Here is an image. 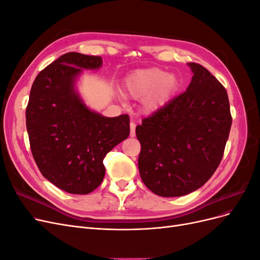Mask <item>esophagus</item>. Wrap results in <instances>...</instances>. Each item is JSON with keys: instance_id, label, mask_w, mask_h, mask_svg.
Returning a JSON list of instances; mask_svg holds the SVG:
<instances>
[{"instance_id": "obj_1", "label": "esophagus", "mask_w": 260, "mask_h": 260, "mask_svg": "<svg viewBox=\"0 0 260 260\" xmlns=\"http://www.w3.org/2000/svg\"><path fill=\"white\" fill-rule=\"evenodd\" d=\"M136 136V123L131 121L130 122V137L133 138Z\"/></svg>"}]
</instances>
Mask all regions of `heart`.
<instances>
[{
	"label": "heart",
	"instance_id": "1",
	"mask_svg": "<svg viewBox=\"0 0 260 260\" xmlns=\"http://www.w3.org/2000/svg\"><path fill=\"white\" fill-rule=\"evenodd\" d=\"M177 86V78L160 68L137 70L127 77L124 83L128 95L136 100L143 99L146 113L156 112L166 105Z\"/></svg>",
	"mask_w": 260,
	"mask_h": 260
}]
</instances>
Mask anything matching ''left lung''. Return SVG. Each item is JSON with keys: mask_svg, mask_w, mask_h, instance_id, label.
Wrapping results in <instances>:
<instances>
[{"mask_svg": "<svg viewBox=\"0 0 260 260\" xmlns=\"http://www.w3.org/2000/svg\"><path fill=\"white\" fill-rule=\"evenodd\" d=\"M193 73L179 94L137 125L139 171L143 183L162 198H176L205 184L222 159L232 124L224 86L208 70Z\"/></svg>", "mask_w": 260, "mask_h": 260, "instance_id": "left-lung-1", "label": "left lung"}]
</instances>
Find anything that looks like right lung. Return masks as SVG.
<instances>
[{"mask_svg": "<svg viewBox=\"0 0 260 260\" xmlns=\"http://www.w3.org/2000/svg\"><path fill=\"white\" fill-rule=\"evenodd\" d=\"M101 56L61 55L41 70L31 86L26 125L39 170L60 190L89 194L105 176L106 154L129 137V116L104 117L85 106L75 90L84 69L102 66Z\"/></svg>", "mask_w": 260, "mask_h": 260, "instance_id": "right-lung-1", "label": "right lung"}]
</instances>
